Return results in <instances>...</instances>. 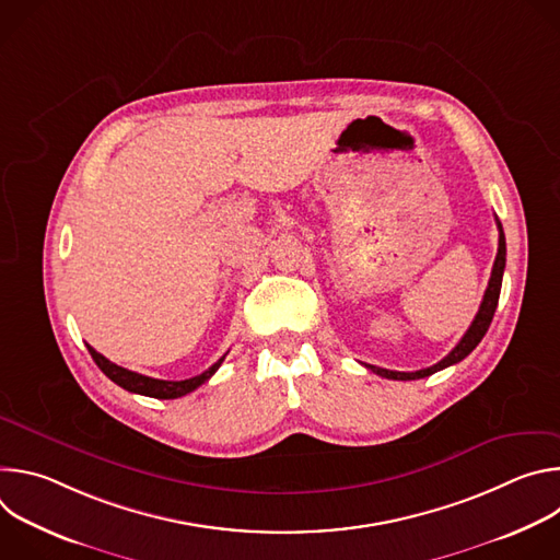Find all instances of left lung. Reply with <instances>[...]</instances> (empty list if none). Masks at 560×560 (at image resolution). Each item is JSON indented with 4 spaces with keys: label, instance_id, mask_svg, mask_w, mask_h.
<instances>
[{
    "label": "left lung",
    "instance_id": "8db88e82",
    "mask_svg": "<svg viewBox=\"0 0 560 560\" xmlns=\"http://www.w3.org/2000/svg\"><path fill=\"white\" fill-rule=\"evenodd\" d=\"M497 225H499V253H497V259H494V268H492V277H490V283H488V290L483 294V301H481V307H478L476 316L471 326L467 328V332L463 335V339L456 343V348L445 357L441 359L439 363L430 365V368H423V370H417V372H394V370H385V368H376V365H365L368 370H372L374 374L378 376H385V378H394V381H415V378H425L443 368H450L458 361H463L478 343H481V339L486 337L492 318H494V312H497V305H499V296H501V283H503V270H505V234H503V225L501 221L497 219Z\"/></svg>",
    "mask_w": 560,
    "mask_h": 560
}]
</instances>
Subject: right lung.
<instances>
[{
    "instance_id": "obj_1",
    "label": "right lung",
    "mask_w": 560,
    "mask_h": 560,
    "mask_svg": "<svg viewBox=\"0 0 560 560\" xmlns=\"http://www.w3.org/2000/svg\"><path fill=\"white\" fill-rule=\"evenodd\" d=\"M89 352L93 357V361L100 365V370L110 378L115 381L119 387L128 389V392H135V394H143V396H152V398H179L192 389H197L199 385H203L217 370L219 365L223 363L225 354L214 363L210 365L206 372L192 376V378H184V381H164V378H152V376H145V374H139V372H132V370H126L113 361H108L104 354H100L95 348L89 346Z\"/></svg>"
}]
</instances>
